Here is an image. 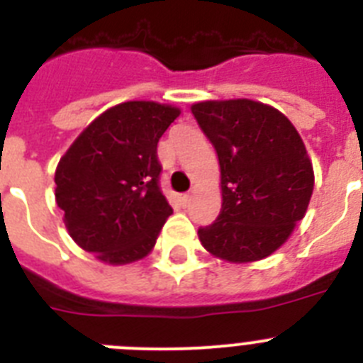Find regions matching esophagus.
Returning <instances> with one entry per match:
<instances>
[{
    "mask_svg": "<svg viewBox=\"0 0 363 363\" xmlns=\"http://www.w3.org/2000/svg\"><path fill=\"white\" fill-rule=\"evenodd\" d=\"M191 200H192L191 194H182V201H184V205L191 203Z\"/></svg>",
    "mask_w": 363,
    "mask_h": 363,
    "instance_id": "esophagus-1",
    "label": "esophagus"
}]
</instances>
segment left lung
Segmentation results:
<instances>
[{
	"label": "left lung",
	"mask_w": 363,
	"mask_h": 363,
	"mask_svg": "<svg viewBox=\"0 0 363 363\" xmlns=\"http://www.w3.org/2000/svg\"><path fill=\"white\" fill-rule=\"evenodd\" d=\"M191 111L220 162L221 211L198 229L201 245L230 264L267 258L313 196V163L300 134L278 108L255 99H209Z\"/></svg>",
	"instance_id": "left-lung-1"
}]
</instances>
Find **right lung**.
<instances>
[{
  "label": "right lung",
  "mask_w": 363,
  "mask_h": 363,
  "mask_svg": "<svg viewBox=\"0 0 363 363\" xmlns=\"http://www.w3.org/2000/svg\"><path fill=\"white\" fill-rule=\"evenodd\" d=\"M179 108L125 101L99 114L56 167V203L70 238L111 265L145 258L171 205L160 191L158 142Z\"/></svg>",
  "instance_id": "1"
}]
</instances>
